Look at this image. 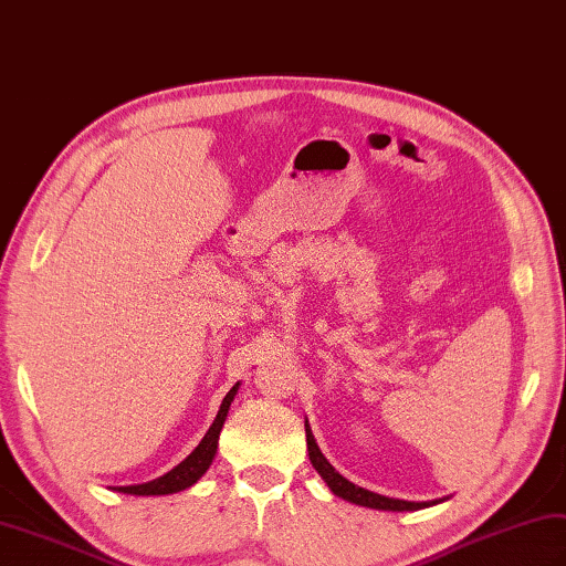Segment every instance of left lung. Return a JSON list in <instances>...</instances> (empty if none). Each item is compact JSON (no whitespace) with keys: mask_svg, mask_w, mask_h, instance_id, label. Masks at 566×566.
<instances>
[{"mask_svg":"<svg viewBox=\"0 0 566 566\" xmlns=\"http://www.w3.org/2000/svg\"><path fill=\"white\" fill-rule=\"evenodd\" d=\"M306 442H308V457H311L313 469L321 473V478L327 483V488L335 492L337 497H342L346 502L358 504V506H370V510H382V512H416V510H426V506H432V504H440V502L449 500V497H440V500H430V502H409V500L378 495V492L366 490V488H360L352 481H346V478L335 467H332V463L325 459V454L321 452V447H317L308 421H306Z\"/></svg>","mask_w":566,"mask_h":566,"instance_id":"1","label":"left lung"}]
</instances>
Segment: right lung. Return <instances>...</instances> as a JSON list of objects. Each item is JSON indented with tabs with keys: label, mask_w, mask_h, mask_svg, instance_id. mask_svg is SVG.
<instances>
[{
	"label": "right lung",
	"mask_w": 566,
	"mask_h": 566,
	"mask_svg": "<svg viewBox=\"0 0 566 566\" xmlns=\"http://www.w3.org/2000/svg\"><path fill=\"white\" fill-rule=\"evenodd\" d=\"M239 387H241V382H237L234 387L229 389L227 397L220 403V411H217L212 426L208 428L206 434H202V440L198 442V447L179 463V467H174L165 475L155 478V481L140 483V485H119L114 490L124 492V495H171V492H181L186 488L196 485L200 478L206 475V471L210 469V463L217 454V442H220L222 426L227 421L229 407H231V401H234Z\"/></svg>",
	"instance_id": "right-lung-1"
}]
</instances>
